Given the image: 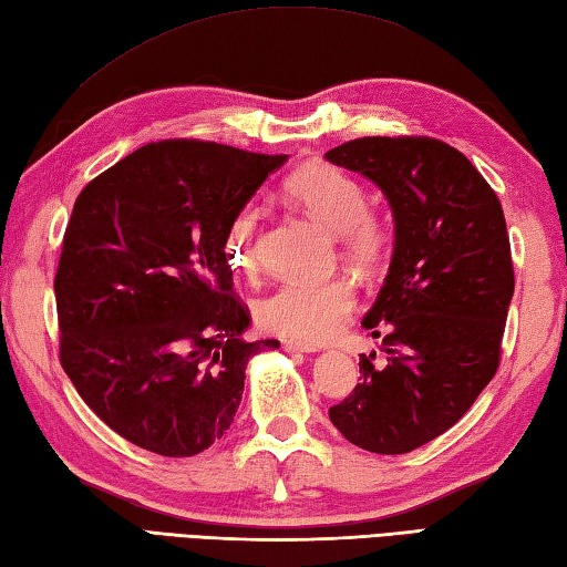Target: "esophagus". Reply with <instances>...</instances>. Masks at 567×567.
<instances>
[{"label":"esophagus","mask_w":567,"mask_h":567,"mask_svg":"<svg viewBox=\"0 0 567 567\" xmlns=\"http://www.w3.org/2000/svg\"><path fill=\"white\" fill-rule=\"evenodd\" d=\"M282 348L287 353H315L317 351V346L297 343V341H282Z\"/></svg>","instance_id":"obj_1"}]
</instances>
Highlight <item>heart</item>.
I'll use <instances>...</instances> for the list:
<instances>
[{"label": "heart", "instance_id": "1", "mask_svg": "<svg viewBox=\"0 0 567 567\" xmlns=\"http://www.w3.org/2000/svg\"><path fill=\"white\" fill-rule=\"evenodd\" d=\"M285 192L311 219L339 238L343 258L360 272H375L392 244L384 216L368 209V192L358 177L329 163H309L285 179ZM262 209L256 202L238 207L224 236V258L238 275L260 270ZM358 290L351 277L336 275L323 282H282L256 305L260 329L290 341L321 343L333 339L353 315Z\"/></svg>", "mask_w": 567, "mask_h": 567}]
</instances>
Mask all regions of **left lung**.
Instances as JSON below:
<instances>
[{
    "label": "left lung",
    "instance_id": "obj_1",
    "mask_svg": "<svg viewBox=\"0 0 567 567\" xmlns=\"http://www.w3.org/2000/svg\"><path fill=\"white\" fill-rule=\"evenodd\" d=\"M327 158L375 183L394 214L390 272L363 327L388 360L329 409L358 449L409 453L441 436L495 378L514 295L507 221L461 151L429 136H365Z\"/></svg>",
    "mask_w": 567,
    "mask_h": 567
}]
</instances>
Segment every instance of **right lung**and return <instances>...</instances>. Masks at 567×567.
I'll list each match as a JSON object with an SVG mask.
<instances>
[{"label":"right lung","instance_id":"obj_1","mask_svg":"<svg viewBox=\"0 0 567 567\" xmlns=\"http://www.w3.org/2000/svg\"><path fill=\"white\" fill-rule=\"evenodd\" d=\"M287 155L212 141L148 143L84 185L55 272L60 365L106 426L167 457L234 424L248 360L224 236Z\"/></svg>","mask_w":567,"mask_h":567}]
</instances>
